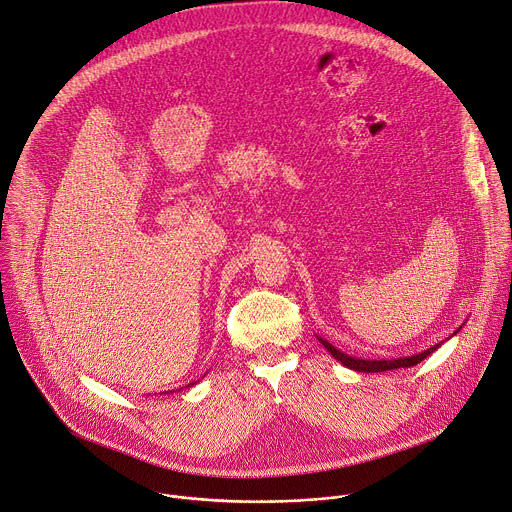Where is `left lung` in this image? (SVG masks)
Instances as JSON below:
<instances>
[{"instance_id": "left-lung-1", "label": "left lung", "mask_w": 512, "mask_h": 512, "mask_svg": "<svg viewBox=\"0 0 512 512\" xmlns=\"http://www.w3.org/2000/svg\"><path fill=\"white\" fill-rule=\"evenodd\" d=\"M458 333V331H456ZM319 342L325 346V350L337 360V362H342L344 366H348L350 370H356V372H386V370H394V368H411V366H415V364H419V362H423L427 356H431L441 344H435L433 348H429V350H425V352H421V354H415V356H407V358H392V360H362V358H352V356H348V354H344V352H339L337 348H333L327 339H321L319 337Z\"/></svg>"}]
</instances>
